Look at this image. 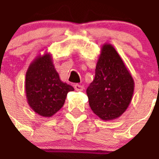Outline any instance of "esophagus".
Instances as JSON below:
<instances>
[{
  "instance_id": "1",
  "label": "esophagus",
  "mask_w": 159,
  "mask_h": 159,
  "mask_svg": "<svg viewBox=\"0 0 159 159\" xmlns=\"http://www.w3.org/2000/svg\"><path fill=\"white\" fill-rule=\"evenodd\" d=\"M75 89L76 91H82L84 89V86L79 84H75Z\"/></svg>"
}]
</instances>
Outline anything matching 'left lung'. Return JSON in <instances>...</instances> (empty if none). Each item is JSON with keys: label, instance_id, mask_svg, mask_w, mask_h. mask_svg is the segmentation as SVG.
Here are the masks:
<instances>
[{"label": "left lung", "instance_id": "left-lung-1", "mask_svg": "<svg viewBox=\"0 0 159 159\" xmlns=\"http://www.w3.org/2000/svg\"><path fill=\"white\" fill-rule=\"evenodd\" d=\"M134 83L123 60L112 45H104L95 76L86 93L93 113L104 120L119 117L132 99Z\"/></svg>", "mask_w": 159, "mask_h": 159}]
</instances>
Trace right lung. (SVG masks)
Returning a JSON list of instances; mask_svg holds the SVG:
<instances>
[{
  "instance_id": "right-lung-1",
  "label": "right lung",
  "mask_w": 159,
  "mask_h": 159,
  "mask_svg": "<svg viewBox=\"0 0 159 159\" xmlns=\"http://www.w3.org/2000/svg\"><path fill=\"white\" fill-rule=\"evenodd\" d=\"M73 90L72 86L60 80L50 55L37 58L30 66L25 93L30 106L38 114L52 116L63 107L67 93Z\"/></svg>"
}]
</instances>
